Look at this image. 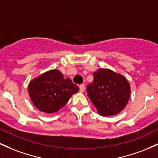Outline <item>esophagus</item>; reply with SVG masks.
<instances>
[{"instance_id":"esophagus-1","label":"esophagus","mask_w":158,"mask_h":158,"mask_svg":"<svg viewBox=\"0 0 158 158\" xmlns=\"http://www.w3.org/2000/svg\"><path fill=\"white\" fill-rule=\"evenodd\" d=\"M84 90H85V85L83 84L79 85V91L82 93V92H84Z\"/></svg>"}]
</instances>
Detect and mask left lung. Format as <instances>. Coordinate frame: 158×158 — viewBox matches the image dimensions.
Wrapping results in <instances>:
<instances>
[{
	"instance_id": "left-lung-1",
	"label": "left lung",
	"mask_w": 158,
	"mask_h": 158,
	"mask_svg": "<svg viewBox=\"0 0 158 158\" xmlns=\"http://www.w3.org/2000/svg\"><path fill=\"white\" fill-rule=\"evenodd\" d=\"M87 86L88 97L102 116L116 115L124 109L130 97V85L120 74L100 68Z\"/></svg>"
}]
</instances>
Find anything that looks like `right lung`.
Wrapping results in <instances>:
<instances>
[{"label":"right lung","mask_w":158,"mask_h":158,"mask_svg":"<svg viewBox=\"0 0 158 158\" xmlns=\"http://www.w3.org/2000/svg\"><path fill=\"white\" fill-rule=\"evenodd\" d=\"M59 70H52L41 74L30 83L29 95L38 109L45 113L58 111L79 90L71 79L63 77Z\"/></svg>","instance_id":"add662e5"}]
</instances>
